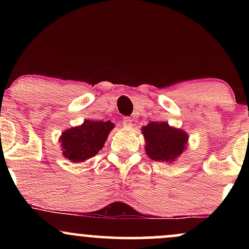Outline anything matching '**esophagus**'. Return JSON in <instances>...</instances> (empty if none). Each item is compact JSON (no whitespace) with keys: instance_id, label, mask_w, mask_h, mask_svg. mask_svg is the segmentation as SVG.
<instances>
[{"instance_id":"obj_1","label":"esophagus","mask_w":249,"mask_h":249,"mask_svg":"<svg viewBox=\"0 0 249 249\" xmlns=\"http://www.w3.org/2000/svg\"><path fill=\"white\" fill-rule=\"evenodd\" d=\"M122 123L124 127H131L133 125V121L130 118V117H125V118H123Z\"/></svg>"}]
</instances>
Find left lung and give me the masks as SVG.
Returning <instances> with one entry per match:
<instances>
[{
    "mask_svg": "<svg viewBox=\"0 0 249 249\" xmlns=\"http://www.w3.org/2000/svg\"><path fill=\"white\" fill-rule=\"evenodd\" d=\"M142 131L146 142L145 151L152 160L172 162L186 148L187 133L166 122H151Z\"/></svg>",
    "mask_w": 249,
    "mask_h": 249,
    "instance_id": "8db88e82",
    "label": "left lung"
}]
</instances>
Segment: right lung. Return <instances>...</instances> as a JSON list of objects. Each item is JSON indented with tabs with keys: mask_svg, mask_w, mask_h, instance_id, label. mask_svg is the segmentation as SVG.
Listing matches in <instances>:
<instances>
[{
	"mask_svg": "<svg viewBox=\"0 0 249 249\" xmlns=\"http://www.w3.org/2000/svg\"><path fill=\"white\" fill-rule=\"evenodd\" d=\"M115 125L110 121H85L81 126L71 127L62 133L63 156L72 162L92 158L104 146L108 133Z\"/></svg>",
	"mask_w": 249,
	"mask_h": 249,
	"instance_id": "add662e5",
	"label": "right lung"
}]
</instances>
